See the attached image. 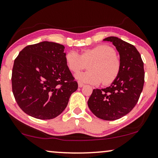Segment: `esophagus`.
Returning a JSON list of instances; mask_svg holds the SVG:
<instances>
[{
    "label": "esophagus",
    "instance_id": "1",
    "mask_svg": "<svg viewBox=\"0 0 158 158\" xmlns=\"http://www.w3.org/2000/svg\"><path fill=\"white\" fill-rule=\"evenodd\" d=\"M77 83H78V86L80 87V88H82L84 85V83H82V82H81V81H77Z\"/></svg>",
    "mask_w": 158,
    "mask_h": 158
}]
</instances>
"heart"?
<instances>
[{
    "label": "heart",
    "instance_id": "1",
    "mask_svg": "<svg viewBox=\"0 0 158 158\" xmlns=\"http://www.w3.org/2000/svg\"><path fill=\"white\" fill-rule=\"evenodd\" d=\"M65 64L73 73H77L85 67V63L92 61L89 72L75 74V77L83 83L97 85L103 81L104 85L112 83L119 75L120 60L112 47L99 45L83 50L81 54L75 51H69L65 55Z\"/></svg>",
    "mask_w": 158,
    "mask_h": 158
}]
</instances>
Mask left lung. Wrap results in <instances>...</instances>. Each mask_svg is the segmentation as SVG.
Returning a JSON list of instances; mask_svg holds the SVG:
<instances>
[{"mask_svg": "<svg viewBox=\"0 0 158 158\" xmlns=\"http://www.w3.org/2000/svg\"><path fill=\"white\" fill-rule=\"evenodd\" d=\"M120 54V70L111 85L94 89L88 106L97 118L118 120L129 113L136 106L144 83V62L136 47L117 37H108Z\"/></svg>", "mask_w": 158, "mask_h": 158, "instance_id": "left-lung-1", "label": "left lung"}]
</instances>
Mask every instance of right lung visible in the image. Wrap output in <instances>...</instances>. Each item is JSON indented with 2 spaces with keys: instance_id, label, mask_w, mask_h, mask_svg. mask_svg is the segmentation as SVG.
Masks as SVG:
<instances>
[{
  "instance_id": "right-lung-1",
  "label": "right lung",
  "mask_w": 158,
  "mask_h": 158,
  "mask_svg": "<svg viewBox=\"0 0 158 158\" xmlns=\"http://www.w3.org/2000/svg\"><path fill=\"white\" fill-rule=\"evenodd\" d=\"M64 46L44 41L24 48L12 69V91L26 114L40 120L64 111L77 83L65 64Z\"/></svg>"
}]
</instances>
